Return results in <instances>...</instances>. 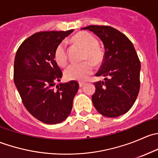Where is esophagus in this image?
Returning <instances> with one entry per match:
<instances>
[{
	"label": "esophagus",
	"instance_id": "34e87169",
	"mask_svg": "<svg viewBox=\"0 0 158 158\" xmlns=\"http://www.w3.org/2000/svg\"><path fill=\"white\" fill-rule=\"evenodd\" d=\"M79 86H80V87H82V86H83L84 85H85V82H79Z\"/></svg>",
	"mask_w": 158,
	"mask_h": 158
}]
</instances>
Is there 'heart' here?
<instances>
[{
  "mask_svg": "<svg viewBox=\"0 0 158 158\" xmlns=\"http://www.w3.org/2000/svg\"><path fill=\"white\" fill-rule=\"evenodd\" d=\"M73 43L85 49L82 60L85 61L80 63L69 65L64 72L65 77L69 80H84L93 71V65L98 66L102 62L104 53L98 46V40L91 33L79 32L73 37ZM54 58L57 64L65 66L68 63L66 45L64 41L58 44L54 52ZM92 61L91 63L90 62Z\"/></svg>",
  "mask_w": 158,
  "mask_h": 158,
  "instance_id": "b5f03b06",
  "label": "heart"
}]
</instances>
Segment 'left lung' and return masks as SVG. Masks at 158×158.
<instances>
[{"mask_svg": "<svg viewBox=\"0 0 158 158\" xmlns=\"http://www.w3.org/2000/svg\"><path fill=\"white\" fill-rule=\"evenodd\" d=\"M82 30L93 32L103 42L105 55L94 82L92 103L102 115L116 118L125 114L135 103L140 89L141 63L133 44L124 33L109 26L92 25Z\"/></svg>", "mask_w": 158, "mask_h": 158, "instance_id": "obj_1", "label": "left lung"}]
</instances>
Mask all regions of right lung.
Returning <instances> with one entry per match:
<instances>
[{
  "mask_svg": "<svg viewBox=\"0 0 158 158\" xmlns=\"http://www.w3.org/2000/svg\"><path fill=\"white\" fill-rule=\"evenodd\" d=\"M74 30L38 32L25 40L14 59V81L23 106L40 122L61 123L69 115L79 85L60 83L63 73L54 58L59 44Z\"/></svg>",
  "mask_w": 158,
  "mask_h": 158,
  "instance_id": "1",
  "label": "right lung"
}]
</instances>
